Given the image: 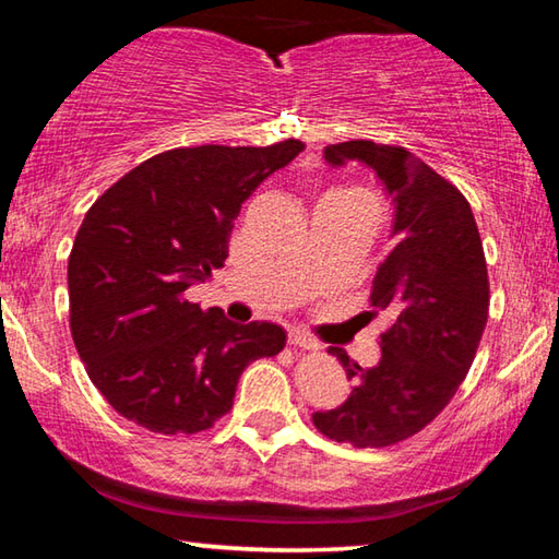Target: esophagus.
Here are the masks:
<instances>
[{
  "mask_svg": "<svg viewBox=\"0 0 559 559\" xmlns=\"http://www.w3.org/2000/svg\"><path fill=\"white\" fill-rule=\"evenodd\" d=\"M288 345L296 347V349H318L316 340H310L308 335L298 333V330H293V333H288Z\"/></svg>",
  "mask_w": 559,
  "mask_h": 559,
  "instance_id": "34e87169",
  "label": "esophagus"
}]
</instances>
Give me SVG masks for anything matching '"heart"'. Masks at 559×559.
<instances>
[{
  "label": "heart",
  "instance_id": "b5f03b06",
  "mask_svg": "<svg viewBox=\"0 0 559 559\" xmlns=\"http://www.w3.org/2000/svg\"><path fill=\"white\" fill-rule=\"evenodd\" d=\"M335 194H349V192H335ZM353 197H359V194H353Z\"/></svg>",
  "mask_w": 559,
  "mask_h": 559
}]
</instances>
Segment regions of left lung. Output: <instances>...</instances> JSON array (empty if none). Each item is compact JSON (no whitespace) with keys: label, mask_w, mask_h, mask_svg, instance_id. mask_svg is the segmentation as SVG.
<instances>
[{"label":"left lung","mask_w":559,"mask_h":559,"mask_svg":"<svg viewBox=\"0 0 559 559\" xmlns=\"http://www.w3.org/2000/svg\"><path fill=\"white\" fill-rule=\"evenodd\" d=\"M325 159L367 165L392 194L394 249L377 269L370 302L394 323L367 370L330 347L355 386L313 424L333 441L382 449L437 419L471 370L490 300L484 243L466 197L409 150L349 140L328 145Z\"/></svg>","instance_id":"8db88e82"}]
</instances>
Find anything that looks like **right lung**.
<instances>
[{"mask_svg": "<svg viewBox=\"0 0 559 559\" xmlns=\"http://www.w3.org/2000/svg\"><path fill=\"white\" fill-rule=\"evenodd\" d=\"M302 150L300 140L167 150L86 212L69 257L71 335L120 416L155 433L210 429L246 367L286 345L281 325L231 323L185 290L224 266L241 204Z\"/></svg>", "mask_w": 559, "mask_h": 559, "instance_id": "add662e5", "label": "right lung"}]
</instances>
